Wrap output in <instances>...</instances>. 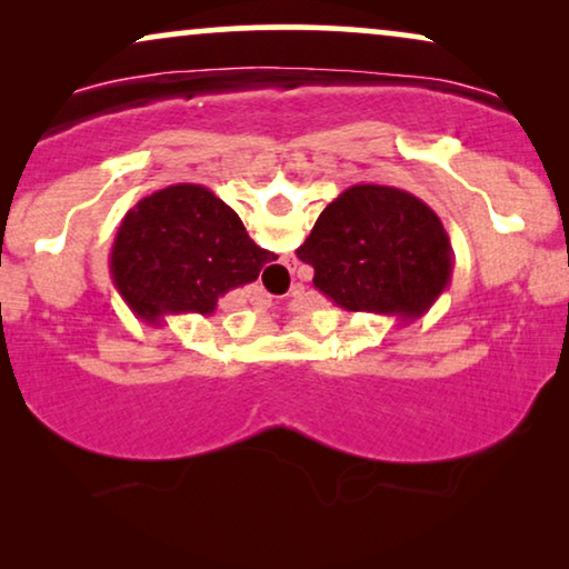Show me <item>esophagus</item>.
<instances>
[{"label": "esophagus", "instance_id": "34e87169", "mask_svg": "<svg viewBox=\"0 0 569 569\" xmlns=\"http://www.w3.org/2000/svg\"><path fill=\"white\" fill-rule=\"evenodd\" d=\"M282 267H284V269L290 271V274H292V271L298 269V259H295V256H287V259L282 261Z\"/></svg>", "mask_w": 569, "mask_h": 569}]
</instances>
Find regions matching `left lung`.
<instances>
[{
	"mask_svg": "<svg viewBox=\"0 0 569 569\" xmlns=\"http://www.w3.org/2000/svg\"><path fill=\"white\" fill-rule=\"evenodd\" d=\"M313 284L349 313L417 321L448 290L453 248L440 217L415 193L357 183L339 193L298 248Z\"/></svg>",
	"mask_w": 569,
	"mask_h": 569,
	"instance_id": "1",
	"label": "left lung"
}]
</instances>
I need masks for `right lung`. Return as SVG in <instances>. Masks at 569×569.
<instances>
[{
	"label": "right lung",
	"mask_w": 569,
	"mask_h": 569,
	"mask_svg": "<svg viewBox=\"0 0 569 569\" xmlns=\"http://www.w3.org/2000/svg\"><path fill=\"white\" fill-rule=\"evenodd\" d=\"M277 256L256 246L240 217L207 186L176 183L123 214L111 248V279L134 316H212L217 300L256 282Z\"/></svg>",
	"instance_id": "right-lung-1"
}]
</instances>
